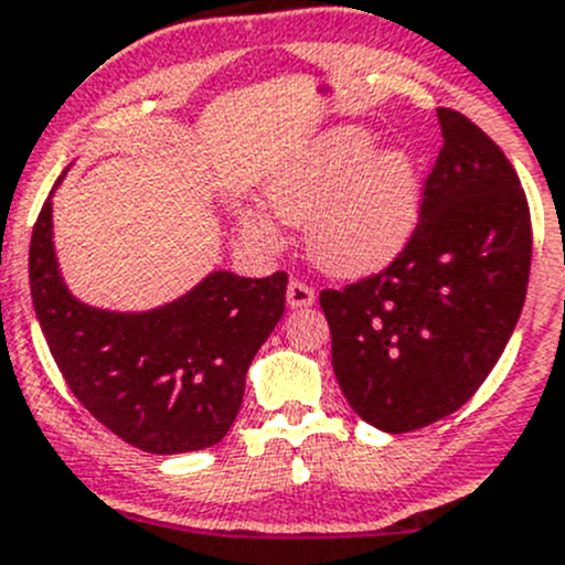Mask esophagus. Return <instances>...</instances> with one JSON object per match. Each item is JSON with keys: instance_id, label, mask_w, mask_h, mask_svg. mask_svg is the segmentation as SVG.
<instances>
[{"instance_id": "obj_1", "label": "esophagus", "mask_w": 565, "mask_h": 565, "mask_svg": "<svg viewBox=\"0 0 565 565\" xmlns=\"http://www.w3.org/2000/svg\"><path fill=\"white\" fill-rule=\"evenodd\" d=\"M285 301H288L290 310H305V307L316 305V290L299 280H290L288 290H285Z\"/></svg>"}]
</instances>
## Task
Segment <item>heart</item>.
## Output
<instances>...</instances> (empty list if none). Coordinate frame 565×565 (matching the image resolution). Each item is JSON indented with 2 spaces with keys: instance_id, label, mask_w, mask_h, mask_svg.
<instances>
[{
  "instance_id": "obj_1",
  "label": "heart",
  "mask_w": 565,
  "mask_h": 565,
  "mask_svg": "<svg viewBox=\"0 0 565 565\" xmlns=\"http://www.w3.org/2000/svg\"><path fill=\"white\" fill-rule=\"evenodd\" d=\"M264 203L282 225L307 227V258L332 277L376 275L406 249L423 214V181L415 156L379 148L362 126L318 134L294 161L271 172ZM238 233L260 249H277L282 236L271 216L244 209Z\"/></svg>"
}]
</instances>
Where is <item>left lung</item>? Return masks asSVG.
Returning a JSON list of instances; mask_svg holds the SVG:
<instances>
[{
  "label": "left lung",
  "instance_id": "8db88e82",
  "mask_svg": "<svg viewBox=\"0 0 565 565\" xmlns=\"http://www.w3.org/2000/svg\"><path fill=\"white\" fill-rule=\"evenodd\" d=\"M437 117L443 150L412 242L382 275L321 290L340 390L387 434L465 406L505 351L527 294L533 233L511 161L459 111Z\"/></svg>",
  "mask_w": 565,
  "mask_h": 565
}]
</instances>
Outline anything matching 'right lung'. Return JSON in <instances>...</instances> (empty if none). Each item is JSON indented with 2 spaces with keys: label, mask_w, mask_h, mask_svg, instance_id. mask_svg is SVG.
Segmentation results:
<instances>
[{
  "label": "right lung",
  "mask_w": 565,
  "mask_h": 565,
  "mask_svg": "<svg viewBox=\"0 0 565 565\" xmlns=\"http://www.w3.org/2000/svg\"><path fill=\"white\" fill-rule=\"evenodd\" d=\"M52 198L32 231L30 288L71 393L145 454L175 456L220 443L242 409L255 354L282 318L288 275L253 280L216 269L150 310L93 307L71 294L60 271Z\"/></svg>",
  "instance_id": "add662e5"
}]
</instances>
